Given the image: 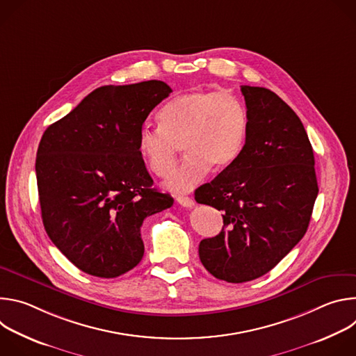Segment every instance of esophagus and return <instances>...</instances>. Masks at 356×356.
I'll use <instances>...</instances> for the list:
<instances>
[{"mask_svg": "<svg viewBox=\"0 0 356 356\" xmlns=\"http://www.w3.org/2000/svg\"><path fill=\"white\" fill-rule=\"evenodd\" d=\"M176 201L179 202L180 206H183V207H193V206H194V200L190 198V197H186V195H179V197H176Z\"/></svg>", "mask_w": 356, "mask_h": 356, "instance_id": "1", "label": "esophagus"}]
</instances>
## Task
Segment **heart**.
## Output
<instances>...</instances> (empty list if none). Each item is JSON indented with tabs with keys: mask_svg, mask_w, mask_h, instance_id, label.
I'll list each match as a JSON object with an SVG mask.
<instances>
[{
	"mask_svg": "<svg viewBox=\"0 0 356 356\" xmlns=\"http://www.w3.org/2000/svg\"><path fill=\"white\" fill-rule=\"evenodd\" d=\"M159 121V128L140 129L138 149L147 170L166 177L181 145L186 158L165 183L175 193L191 190L210 169L220 173L231 168L248 134L245 107L234 95L220 91L181 92L161 110Z\"/></svg>",
	"mask_w": 356,
	"mask_h": 356,
	"instance_id": "b5f03b06",
	"label": "heart"
}]
</instances>
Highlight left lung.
Wrapping results in <instances>:
<instances>
[{
  "label": "left lung",
  "mask_w": 356,
  "mask_h": 356,
  "mask_svg": "<svg viewBox=\"0 0 356 356\" xmlns=\"http://www.w3.org/2000/svg\"><path fill=\"white\" fill-rule=\"evenodd\" d=\"M248 134L231 168L195 191L224 211L222 231L198 245L217 279L243 283L272 270L307 231L318 184L314 154L300 118L273 91L241 86Z\"/></svg>",
  "instance_id": "obj_1"
}]
</instances>
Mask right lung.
<instances>
[{
  "mask_svg": "<svg viewBox=\"0 0 356 356\" xmlns=\"http://www.w3.org/2000/svg\"><path fill=\"white\" fill-rule=\"evenodd\" d=\"M170 92L161 80L98 87L39 142L43 227L84 273L111 279L134 269L145 250L143 220L173 204L152 188L138 149L145 120Z\"/></svg>",
  "mask_w": 356,
  "mask_h": 356,
  "instance_id": "add662e5",
  "label": "right lung"
}]
</instances>
